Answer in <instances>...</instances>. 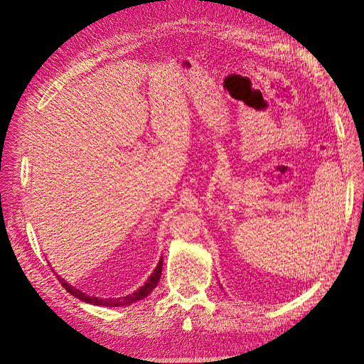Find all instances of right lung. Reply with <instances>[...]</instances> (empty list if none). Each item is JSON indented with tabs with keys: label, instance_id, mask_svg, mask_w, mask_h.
Wrapping results in <instances>:
<instances>
[{
	"label": "right lung",
	"instance_id": "1",
	"mask_svg": "<svg viewBox=\"0 0 364 364\" xmlns=\"http://www.w3.org/2000/svg\"><path fill=\"white\" fill-rule=\"evenodd\" d=\"M161 272H162V258L159 259L156 269L153 270V273L150 274L149 279L146 281V284L142 285V287H139L135 293L123 296V297H107V299H102V297H95V296H86L80 290H77L75 287H73V285H70L63 278H60L59 274H56V277H58L59 282L62 284V287L65 290H67L68 293H71L73 296H75L77 299H80V301H83L86 304L98 305V306H126V305L135 304L138 301L144 299V297H147L153 291V289H155L156 285H158V282L161 279Z\"/></svg>",
	"mask_w": 364,
	"mask_h": 364
}]
</instances>
